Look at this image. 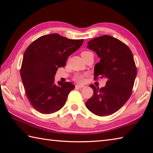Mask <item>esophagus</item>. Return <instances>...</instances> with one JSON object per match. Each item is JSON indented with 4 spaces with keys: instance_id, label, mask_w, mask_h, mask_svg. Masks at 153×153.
Listing matches in <instances>:
<instances>
[{
    "instance_id": "34e87169",
    "label": "esophagus",
    "mask_w": 153,
    "mask_h": 153,
    "mask_svg": "<svg viewBox=\"0 0 153 153\" xmlns=\"http://www.w3.org/2000/svg\"><path fill=\"white\" fill-rule=\"evenodd\" d=\"M76 88H84V85H80V84H77L76 86Z\"/></svg>"
}]
</instances>
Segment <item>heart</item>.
<instances>
[{
    "label": "heart",
    "instance_id": "obj_1",
    "mask_svg": "<svg viewBox=\"0 0 153 153\" xmlns=\"http://www.w3.org/2000/svg\"><path fill=\"white\" fill-rule=\"evenodd\" d=\"M90 53H90V52H89V51H84L82 53L81 55H82V56H83L84 55H88V54H90ZM74 79H75V81H76L77 82H83L84 80V76H83V75L78 74V75H77V76H75Z\"/></svg>",
    "mask_w": 153,
    "mask_h": 153
}]
</instances>
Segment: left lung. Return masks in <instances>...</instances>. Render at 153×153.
<instances>
[{"label":"left lung","mask_w":153,"mask_h":153,"mask_svg":"<svg viewBox=\"0 0 153 153\" xmlns=\"http://www.w3.org/2000/svg\"><path fill=\"white\" fill-rule=\"evenodd\" d=\"M87 48L100 59L94 67L95 79L100 76L107 82L100 89L90 85L94 94L86 106L98 116L111 115L120 109L131 96L137 75L133 54L123 42L108 35L90 40Z\"/></svg>","instance_id":"left-lung-1"}]
</instances>
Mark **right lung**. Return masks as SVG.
<instances>
[{"mask_svg":"<svg viewBox=\"0 0 153 153\" xmlns=\"http://www.w3.org/2000/svg\"><path fill=\"white\" fill-rule=\"evenodd\" d=\"M83 42V39L71 40L51 33L38 38L25 50L21 77L30 104L38 112L53 113L65 104L75 86L68 82L55 84V76L58 68L65 66L68 56Z\"/></svg>","mask_w":153,"mask_h":153,"instance_id":"obj_1","label":"right lung"}]
</instances>
